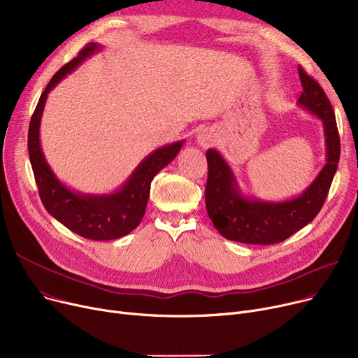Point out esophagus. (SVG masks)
I'll return each instance as SVG.
<instances>
[{"label":"esophagus","mask_w":358,"mask_h":358,"mask_svg":"<svg viewBox=\"0 0 358 358\" xmlns=\"http://www.w3.org/2000/svg\"><path fill=\"white\" fill-rule=\"evenodd\" d=\"M215 142V136L213 134H210L209 130H201L199 131L197 135V143L201 146V148H209L210 145H213Z\"/></svg>","instance_id":"obj_1"}]
</instances>
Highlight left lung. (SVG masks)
Masks as SVG:
<instances>
[{
	"label": "left lung",
	"mask_w": 358,
	"mask_h": 358,
	"mask_svg": "<svg viewBox=\"0 0 358 358\" xmlns=\"http://www.w3.org/2000/svg\"><path fill=\"white\" fill-rule=\"evenodd\" d=\"M299 77L303 92L297 106L322 122L327 162L299 196L285 200H261L241 190L227 159L219 150L210 148L206 152L209 165L206 209L223 238L252 245H271L305 228L322 209L340 161L341 143L335 113L324 90L300 66Z\"/></svg>",
	"instance_id": "left-lung-1"
}]
</instances>
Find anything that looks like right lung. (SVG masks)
I'll return each mask as SVG.
<instances>
[{
  "label": "right lung",
  "mask_w": 358,
  "mask_h": 358,
  "mask_svg": "<svg viewBox=\"0 0 358 358\" xmlns=\"http://www.w3.org/2000/svg\"><path fill=\"white\" fill-rule=\"evenodd\" d=\"M103 49L88 43L77 58L56 72L31 116L29 126V158L45 209L69 231L92 241H111L126 236L138 228L149 199L150 182L164 166L180 152L184 141L164 145L145 157L117 190L103 194L75 192L62 182L50 168L41 145V122L48 94L87 58Z\"/></svg>",
  "instance_id": "1"
}]
</instances>
